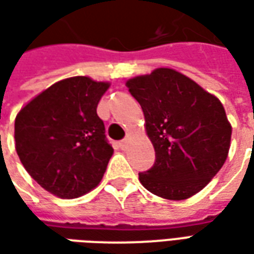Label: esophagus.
I'll return each instance as SVG.
<instances>
[{"mask_svg": "<svg viewBox=\"0 0 254 254\" xmlns=\"http://www.w3.org/2000/svg\"><path fill=\"white\" fill-rule=\"evenodd\" d=\"M127 144H129V136H127V138H124V140H122L121 143H120V147H121L122 149H124V148H127Z\"/></svg>", "mask_w": 254, "mask_h": 254, "instance_id": "1", "label": "esophagus"}]
</instances>
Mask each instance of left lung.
Listing matches in <instances>:
<instances>
[{
	"instance_id": "8db88e82",
	"label": "left lung",
	"mask_w": 254,
	"mask_h": 254,
	"mask_svg": "<svg viewBox=\"0 0 254 254\" xmlns=\"http://www.w3.org/2000/svg\"><path fill=\"white\" fill-rule=\"evenodd\" d=\"M129 92L143 109L155 163L138 173L143 187L169 200H185L212 180L226 162L231 125L220 100L167 67L130 78Z\"/></svg>"
}]
</instances>
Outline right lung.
Instances as JSON below:
<instances>
[{
    "label": "right lung",
    "mask_w": 254,
    "mask_h": 254,
    "mask_svg": "<svg viewBox=\"0 0 254 254\" xmlns=\"http://www.w3.org/2000/svg\"><path fill=\"white\" fill-rule=\"evenodd\" d=\"M109 83L76 76L53 84L23 107L14 121L16 151L47 191L76 198L105 174L113 147L96 107Z\"/></svg>",
    "instance_id": "right-lung-1"
}]
</instances>
